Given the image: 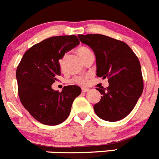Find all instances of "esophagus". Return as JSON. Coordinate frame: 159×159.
<instances>
[{
  "label": "esophagus",
  "mask_w": 159,
  "mask_h": 159,
  "mask_svg": "<svg viewBox=\"0 0 159 159\" xmlns=\"http://www.w3.org/2000/svg\"><path fill=\"white\" fill-rule=\"evenodd\" d=\"M82 91L84 93L88 92V91H89V89H88V88H82Z\"/></svg>",
  "instance_id": "1"
}]
</instances>
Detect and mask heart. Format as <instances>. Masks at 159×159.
Masks as SVG:
<instances>
[{"mask_svg":"<svg viewBox=\"0 0 159 159\" xmlns=\"http://www.w3.org/2000/svg\"><path fill=\"white\" fill-rule=\"evenodd\" d=\"M77 52L79 54L80 57L82 59V60H83L86 56H88L89 55L93 53L91 52V50L86 46L80 47L77 49ZM87 76H75L72 78L70 82L72 83H73V84L79 85V86H83V85H86V83H87Z\"/></svg>","mask_w":159,"mask_h":159,"instance_id":"b5f03b06","label":"heart"}]
</instances>
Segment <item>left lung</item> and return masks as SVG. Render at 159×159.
<instances>
[{
	"instance_id": "1",
	"label": "left lung",
	"mask_w": 159,
	"mask_h": 159,
	"mask_svg": "<svg viewBox=\"0 0 159 159\" xmlns=\"http://www.w3.org/2000/svg\"><path fill=\"white\" fill-rule=\"evenodd\" d=\"M89 45L97 59V76L107 77L109 86L97 88L101 99L94 104L96 114L107 121H117L128 115L144 89L141 64L125 42L99 34L78 35Z\"/></svg>"
}]
</instances>
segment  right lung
I'll return each instance as SVG.
<instances>
[{"label": "right lung", "instance_id": "add662e5", "mask_svg": "<svg viewBox=\"0 0 159 159\" xmlns=\"http://www.w3.org/2000/svg\"><path fill=\"white\" fill-rule=\"evenodd\" d=\"M80 44L76 35L54 36L31 46L23 56L16 70L20 100L35 120L57 125L69 117L75 98L81 93L78 86L55 91L52 85L61 75L59 60Z\"/></svg>", "mask_w": 159, "mask_h": 159}]
</instances>
